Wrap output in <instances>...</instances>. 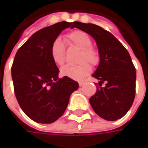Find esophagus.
Listing matches in <instances>:
<instances>
[{"mask_svg": "<svg viewBox=\"0 0 148 148\" xmlns=\"http://www.w3.org/2000/svg\"><path fill=\"white\" fill-rule=\"evenodd\" d=\"M84 84H85L84 82H78V85H79V86H83Z\"/></svg>", "mask_w": 148, "mask_h": 148, "instance_id": "1", "label": "esophagus"}]
</instances>
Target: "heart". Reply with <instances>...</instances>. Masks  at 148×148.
I'll return each instance as SVG.
<instances>
[{"label": "heart", "instance_id": "1", "mask_svg": "<svg viewBox=\"0 0 148 148\" xmlns=\"http://www.w3.org/2000/svg\"><path fill=\"white\" fill-rule=\"evenodd\" d=\"M66 40L70 46H74L80 49L75 66L66 65L61 69L62 76L68 77L74 80H81L90 74L92 68L88 62L93 66L98 64L100 57L98 51L93 47L90 37L82 31H74L68 34ZM51 56L56 65L62 66L65 62V46L59 39L53 41L51 47Z\"/></svg>", "mask_w": 148, "mask_h": 148}]
</instances>
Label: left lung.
Returning a JSON list of instances; mask_svg holds the SVG:
<instances>
[{
  "label": "left lung",
  "mask_w": 148,
  "mask_h": 148,
  "mask_svg": "<svg viewBox=\"0 0 148 148\" xmlns=\"http://www.w3.org/2000/svg\"><path fill=\"white\" fill-rule=\"evenodd\" d=\"M77 27L96 41L100 62L93 77L99 80L96 93L90 98L94 112L106 121H116L130 109L136 94V72L130 55L121 42L108 31L93 24L75 21Z\"/></svg>",
  "instance_id": "1"
}]
</instances>
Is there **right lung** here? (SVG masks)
<instances>
[{
    "label": "right lung",
    "mask_w": 148,
    "mask_h": 148,
    "mask_svg": "<svg viewBox=\"0 0 148 148\" xmlns=\"http://www.w3.org/2000/svg\"><path fill=\"white\" fill-rule=\"evenodd\" d=\"M72 23L62 21L34 33L21 46L12 66L16 100L32 121L51 124L64 113L78 83L68 77L58 78L59 70L51 56V47Z\"/></svg>",
    "instance_id": "1"
}]
</instances>
